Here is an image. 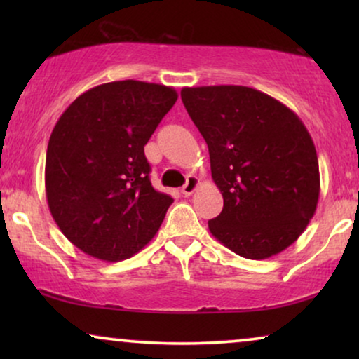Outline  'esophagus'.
Returning a JSON list of instances; mask_svg holds the SVG:
<instances>
[{"instance_id":"1","label":"esophagus","mask_w":359,"mask_h":359,"mask_svg":"<svg viewBox=\"0 0 359 359\" xmlns=\"http://www.w3.org/2000/svg\"><path fill=\"white\" fill-rule=\"evenodd\" d=\"M198 186H199V180L196 178V176H189L188 181H186V184L181 188V193L184 196H191L196 189H198Z\"/></svg>"}]
</instances>
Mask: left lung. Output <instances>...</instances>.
Returning <instances> with one entry per match:
<instances>
[{
    "mask_svg": "<svg viewBox=\"0 0 359 359\" xmlns=\"http://www.w3.org/2000/svg\"><path fill=\"white\" fill-rule=\"evenodd\" d=\"M181 100L209 147L224 198L210 233L248 259L281 253L306 230L320 193L306 126L283 102L248 86L183 88Z\"/></svg>",
    "mask_w": 359,
    "mask_h": 359,
    "instance_id": "8db88e82",
    "label": "left lung"
}]
</instances>
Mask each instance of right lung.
<instances>
[{"label": "right lung", "mask_w": 359, "mask_h": 359, "mask_svg": "<svg viewBox=\"0 0 359 359\" xmlns=\"http://www.w3.org/2000/svg\"><path fill=\"white\" fill-rule=\"evenodd\" d=\"M176 100L165 85L111 81L78 96L57 121L46 156L47 203L81 252L121 262L158 232L173 198L151 186L144 147Z\"/></svg>", "instance_id": "add662e5"}]
</instances>
